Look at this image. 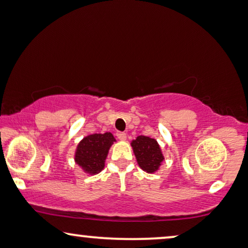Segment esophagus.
I'll list each match as a JSON object with an SVG mask.
<instances>
[{
    "label": "esophagus",
    "instance_id": "esophagus-1",
    "mask_svg": "<svg viewBox=\"0 0 248 248\" xmlns=\"http://www.w3.org/2000/svg\"><path fill=\"white\" fill-rule=\"evenodd\" d=\"M116 136H117L118 139L122 140V141L126 140V133H124V132H118Z\"/></svg>",
    "mask_w": 248,
    "mask_h": 248
}]
</instances>
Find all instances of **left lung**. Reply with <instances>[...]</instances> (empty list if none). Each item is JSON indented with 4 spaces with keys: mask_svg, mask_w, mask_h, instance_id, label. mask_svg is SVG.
I'll use <instances>...</instances> for the list:
<instances>
[{
    "mask_svg": "<svg viewBox=\"0 0 248 248\" xmlns=\"http://www.w3.org/2000/svg\"><path fill=\"white\" fill-rule=\"evenodd\" d=\"M138 164L143 171L154 173L159 169L164 160V156L159 144L155 139L149 137L139 136L131 142Z\"/></svg>",
    "mask_w": 248,
    "mask_h": 248,
    "instance_id": "8db88e82",
    "label": "left lung"
}]
</instances>
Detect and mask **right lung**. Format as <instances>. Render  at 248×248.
Segmentation results:
<instances>
[{"instance_id":"add662e5","label":"right lung","mask_w":248,"mask_h":248,"mask_svg":"<svg viewBox=\"0 0 248 248\" xmlns=\"http://www.w3.org/2000/svg\"><path fill=\"white\" fill-rule=\"evenodd\" d=\"M115 138L110 132L95 133L85 137L78 143L75 154V162L89 174H96L105 167V160L109 148L115 142Z\"/></svg>"}]
</instances>
